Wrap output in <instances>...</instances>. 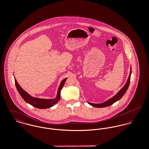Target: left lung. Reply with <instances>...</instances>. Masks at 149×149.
Segmentation results:
<instances>
[{"label": "left lung", "mask_w": 149, "mask_h": 149, "mask_svg": "<svg viewBox=\"0 0 149 149\" xmlns=\"http://www.w3.org/2000/svg\"><path fill=\"white\" fill-rule=\"evenodd\" d=\"M131 69H130V75L128 76L127 81L126 84L124 85V86L113 97H112V98L107 100L106 102H105L103 103H100V104H94V103H89V102H88V103L90 105H91L92 106L94 107L103 108V107H106L112 105V104H113L114 103H115L116 102H117L118 100H120L123 97V96L125 95V93L127 91L128 88L129 86L130 82V78H131Z\"/></svg>", "instance_id": "left-lung-1"}]
</instances>
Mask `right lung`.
Returning a JSON list of instances; mask_svg holds the SVG:
<instances>
[{
	"label": "right lung",
	"mask_w": 149,
	"mask_h": 149,
	"mask_svg": "<svg viewBox=\"0 0 149 149\" xmlns=\"http://www.w3.org/2000/svg\"><path fill=\"white\" fill-rule=\"evenodd\" d=\"M66 79L67 78L64 79V80H62V81L61 82V84L59 86V88L58 89L57 97L53 99H44L33 97L22 88L21 86L18 83L16 79H15V83L19 93L23 99L26 103L39 109H45V108H48L53 106L60 100V92L64 86L65 81L66 80Z\"/></svg>",
	"instance_id": "obj_1"
}]
</instances>
